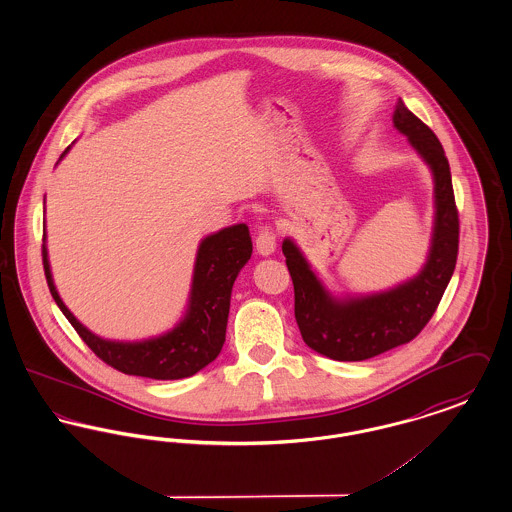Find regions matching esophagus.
<instances>
[{"label":"esophagus","mask_w":512,"mask_h":512,"mask_svg":"<svg viewBox=\"0 0 512 512\" xmlns=\"http://www.w3.org/2000/svg\"><path fill=\"white\" fill-rule=\"evenodd\" d=\"M255 247L259 255H272L276 249V232L270 224H263L257 230V238H255Z\"/></svg>","instance_id":"1"}]
</instances>
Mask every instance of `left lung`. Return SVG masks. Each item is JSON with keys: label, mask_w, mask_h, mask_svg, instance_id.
<instances>
[{"label": "left lung", "mask_w": 512, "mask_h": 512, "mask_svg": "<svg viewBox=\"0 0 512 512\" xmlns=\"http://www.w3.org/2000/svg\"><path fill=\"white\" fill-rule=\"evenodd\" d=\"M393 124L434 172L436 222L422 272L391 292L336 301L322 288L292 240L282 253L295 295V320L303 341L334 361H365L414 340L434 317L459 255V211L449 161L438 136L399 99Z\"/></svg>", "instance_id": "obj_1"}]
</instances>
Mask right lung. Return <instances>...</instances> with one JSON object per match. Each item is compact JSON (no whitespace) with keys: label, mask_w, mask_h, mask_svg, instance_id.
I'll list each match as a JSON object with an SVG mask.
<instances>
[{"label":"right lung","mask_w":512,"mask_h":512,"mask_svg":"<svg viewBox=\"0 0 512 512\" xmlns=\"http://www.w3.org/2000/svg\"><path fill=\"white\" fill-rule=\"evenodd\" d=\"M251 253L253 244L245 224L224 228L205 238L197 249L190 307L184 320L169 334L159 338L124 343L98 338L73 317L53 286L48 251L46 245H42V261L49 292L57 307L73 324L76 334L103 363L124 374L153 380H178L194 376L195 372L219 357L226 340L232 286L238 272L249 261Z\"/></svg>","instance_id":"obj_1"}]
</instances>
